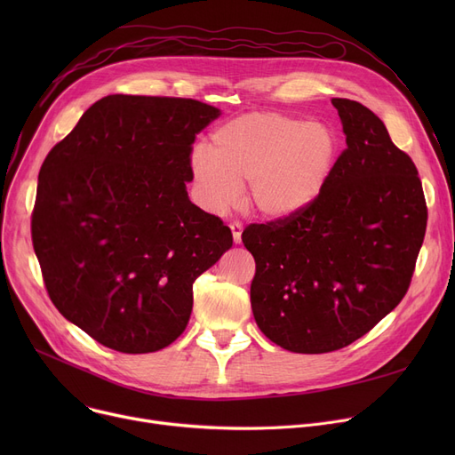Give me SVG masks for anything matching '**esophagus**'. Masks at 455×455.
I'll return each mask as SVG.
<instances>
[{
    "label": "esophagus",
    "instance_id": "esophagus-1",
    "mask_svg": "<svg viewBox=\"0 0 455 455\" xmlns=\"http://www.w3.org/2000/svg\"><path fill=\"white\" fill-rule=\"evenodd\" d=\"M230 230H232V240L234 243H242V232H243V225L240 221L230 223Z\"/></svg>",
    "mask_w": 455,
    "mask_h": 455
}]
</instances>
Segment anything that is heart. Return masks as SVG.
Segmentation results:
<instances>
[{
	"mask_svg": "<svg viewBox=\"0 0 455 455\" xmlns=\"http://www.w3.org/2000/svg\"><path fill=\"white\" fill-rule=\"evenodd\" d=\"M341 153L338 132L282 112H247L210 136L189 165L203 204L225 212L249 182L251 206L267 220H285L312 206L328 186Z\"/></svg>",
	"mask_w": 455,
	"mask_h": 455,
	"instance_id": "heart-1",
	"label": "heart"
}]
</instances>
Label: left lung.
Listing matches in <instances>:
<instances>
[{
  "label": "left lung",
  "mask_w": 455,
  "mask_h": 455,
  "mask_svg": "<svg viewBox=\"0 0 455 455\" xmlns=\"http://www.w3.org/2000/svg\"><path fill=\"white\" fill-rule=\"evenodd\" d=\"M347 136L321 197L293 218L249 225L251 306L278 347L323 354L372 330L408 293L427 208L419 172L384 122L333 98Z\"/></svg>",
  "instance_id": "left-lung-1"
}]
</instances>
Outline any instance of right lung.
Here are the masks:
<instances>
[{
	"mask_svg": "<svg viewBox=\"0 0 455 455\" xmlns=\"http://www.w3.org/2000/svg\"><path fill=\"white\" fill-rule=\"evenodd\" d=\"M218 117L196 100L107 95L40 167L31 235L47 295L112 350L172 345L194 282L232 247L186 191L191 143Z\"/></svg>",
	"mask_w": 455,
	"mask_h": 455,
	"instance_id": "add662e5",
	"label": "right lung"
}]
</instances>
